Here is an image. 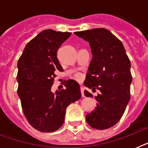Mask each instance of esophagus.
I'll return each instance as SVG.
<instances>
[{
	"mask_svg": "<svg viewBox=\"0 0 148 148\" xmlns=\"http://www.w3.org/2000/svg\"><path fill=\"white\" fill-rule=\"evenodd\" d=\"M81 96L82 97H84V87L81 86Z\"/></svg>",
	"mask_w": 148,
	"mask_h": 148,
	"instance_id": "obj_1",
	"label": "esophagus"
}]
</instances>
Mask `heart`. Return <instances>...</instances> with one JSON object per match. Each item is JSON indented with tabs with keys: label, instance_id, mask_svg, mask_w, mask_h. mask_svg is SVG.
Instances as JSON below:
<instances>
[{
	"label": "heart",
	"instance_id": "b5f03b06",
	"mask_svg": "<svg viewBox=\"0 0 148 148\" xmlns=\"http://www.w3.org/2000/svg\"><path fill=\"white\" fill-rule=\"evenodd\" d=\"M75 78L77 79V80H80V79L81 78V74H76V75H75Z\"/></svg>",
	"mask_w": 148,
	"mask_h": 148
}]
</instances>
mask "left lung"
Returning a JSON list of instances; mask_svg holds the SVG:
<instances>
[{
    "instance_id": "obj_1",
    "label": "left lung",
    "mask_w": 148,
    "mask_h": 148,
    "mask_svg": "<svg viewBox=\"0 0 148 148\" xmlns=\"http://www.w3.org/2000/svg\"><path fill=\"white\" fill-rule=\"evenodd\" d=\"M74 34L89 42L93 55L84 84L92 91H100L95 97L97 107L86 115L87 123L95 129L110 128L121 118L130 101V60L121 41L107 29L77 31ZM84 95L93 98L88 90Z\"/></svg>"
}]
</instances>
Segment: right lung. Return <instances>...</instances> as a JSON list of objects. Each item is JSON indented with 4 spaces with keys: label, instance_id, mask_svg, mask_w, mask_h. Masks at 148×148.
I'll use <instances>...</instances> for the list:
<instances>
[{
    "label": "right lung",
    "instance_id": "obj_1",
    "mask_svg": "<svg viewBox=\"0 0 148 148\" xmlns=\"http://www.w3.org/2000/svg\"><path fill=\"white\" fill-rule=\"evenodd\" d=\"M71 35V32L43 31L27 44L17 62V94L22 110L29 124L41 132L60 128L67 106L81 97L80 86L74 80L65 82V89L51 91L55 70H63L57 52Z\"/></svg>",
    "mask_w": 148,
    "mask_h": 148
}]
</instances>
